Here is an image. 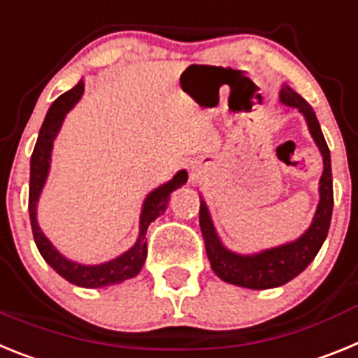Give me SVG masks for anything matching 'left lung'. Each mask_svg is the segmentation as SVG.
Wrapping results in <instances>:
<instances>
[{"label": "left lung", "mask_w": 358, "mask_h": 358, "mask_svg": "<svg viewBox=\"0 0 358 358\" xmlns=\"http://www.w3.org/2000/svg\"><path fill=\"white\" fill-rule=\"evenodd\" d=\"M279 102L295 108L306 120L308 131L319 148L322 157V175L319 180V203L310 227L294 241L265 248L261 252L239 254L227 248L216 232L209 207L203 196H200V227L205 239V250L210 261V268L217 278L229 285L250 288V290H266V288L282 287L285 282L297 278L313 261L321 250L328 236L331 210H334V183H331V158L321 131L319 120L312 106L294 92L288 85L281 86Z\"/></svg>", "instance_id": "1"}]
</instances>
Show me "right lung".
Listing matches in <instances>:
<instances>
[{
    "label": "right lung",
    "instance_id": "1",
    "mask_svg": "<svg viewBox=\"0 0 358 358\" xmlns=\"http://www.w3.org/2000/svg\"><path fill=\"white\" fill-rule=\"evenodd\" d=\"M85 93V80L80 79L71 90L63 93L61 97L54 101L50 106L48 113L45 117V122L41 126V131L37 136L36 148H34L32 158H30V194H29V213H30V225H32L34 239H36L37 250L43 256V259L48 263L55 272L70 281L71 285L83 288H104L120 285V282L133 279L138 275L148 257V232L149 223L155 222L160 214L166 213L169 205L171 192L178 187L185 185L187 182V171L180 169L169 182L162 183L157 189L149 192L142 203L141 210V225H138V238L133 243L131 248H127L126 252L113 257L110 261L99 263V265H86L79 261L68 259L64 254H61L57 248L52 245L45 232L41 231L39 222H37V203L41 198L43 187L48 180L50 164H52V149H54V141L57 138L61 127H63L64 117L68 111L80 101Z\"/></svg>",
    "mask_w": 358,
    "mask_h": 358
}]
</instances>
